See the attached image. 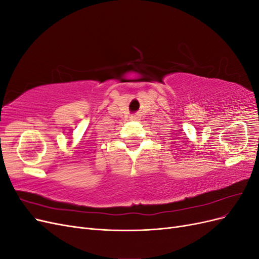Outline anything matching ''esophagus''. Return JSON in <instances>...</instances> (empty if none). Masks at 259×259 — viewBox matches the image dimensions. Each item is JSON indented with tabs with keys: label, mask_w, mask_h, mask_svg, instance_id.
I'll list each match as a JSON object with an SVG mask.
<instances>
[{
	"label": "esophagus",
	"mask_w": 259,
	"mask_h": 259,
	"mask_svg": "<svg viewBox=\"0 0 259 259\" xmlns=\"http://www.w3.org/2000/svg\"><path fill=\"white\" fill-rule=\"evenodd\" d=\"M131 119H132V120H136L137 117H136V116H134V115H133V116H131Z\"/></svg>",
	"instance_id": "esophagus-1"
}]
</instances>
